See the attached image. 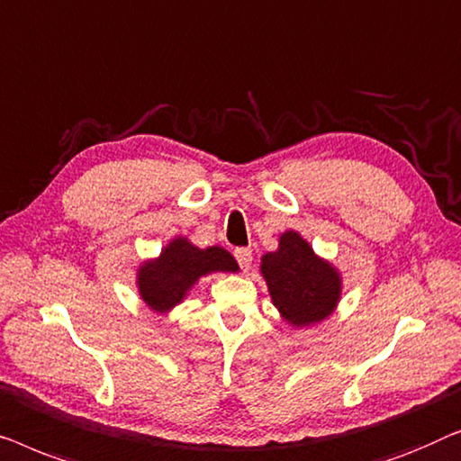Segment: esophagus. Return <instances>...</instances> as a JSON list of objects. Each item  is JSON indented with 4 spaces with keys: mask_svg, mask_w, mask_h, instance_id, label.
Returning a JSON list of instances; mask_svg holds the SVG:
<instances>
[{
    "mask_svg": "<svg viewBox=\"0 0 461 461\" xmlns=\"http://www.w3.org/2000/svg\"><path fill=\"white\" fill-rule=\"evenodd\" d=\"M233 257H236V261L240 267H242L244 271L250 267L252 265V250L250 249H236L233 250Z\"/></svg>",
    "mask_w": 461,
    "mask_h": 461,
    "instance_id": "1",
    "label": "esophagus"
}]
</instances>
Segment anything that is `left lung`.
Wrapping results in <instances>:
<instances>
[{"instance_id": "1", "label": "left lung", "mask_w": 461, "mask_h": 461, "mask_svg": "<svg viewBox=\"0 0 461 461\" xmlns=\"http://www.w3.org/2000/svg\"><path fill=\"white\" fill-rule=\"evenodd\" d=\"M261 274L274 304L296 328L321 321L340 298V276L296 231L280 238V249L263 257Z\"/></svg>"}]
</instances>
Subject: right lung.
<instances>
[{
    "instance_id": "obj_1",
    "label": "right lung",
    "mask_w": 461,
    "mask_h": 461,
    "mask_svg": "<svg viewBox=\"0 0 461 461\" xmlns=\"http://www.w3.org/2000/svg\"><path fill=\"white\" fill-rule=\"evenodd\" d=\"M211 271H238V263L228 250L219 246L200 250L185 238H177L160 252L157 261L140 267V294L152 311L165 313L181 303L198 277Z\"/></svg>"
}]
</instances>
